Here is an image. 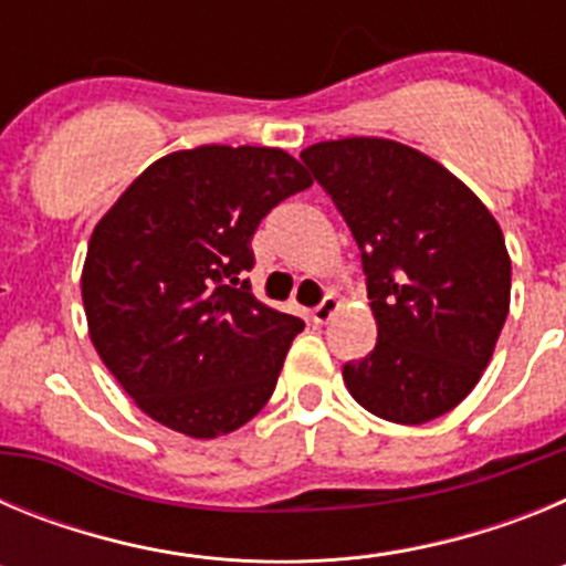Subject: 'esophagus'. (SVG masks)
Segmentation results:
<instances>
[{
    "label": "esophagus",
    "instance_id": "1",
    "mask_svg": "<svg viewBox=\"0 0 566 566\" xmlns=\"http://www.w3.org/2000/svg\"><path fill=\"white\" fill-rule=\"evenodd\" d=\"M334 308H337V297H334V294H326V297L319 300L317 306L312 308V319L317 323V326H323V323H328V319H332Z\"/></svg>",
    "mask_w": 566,
    "mask_h": 566
}]
</instances>
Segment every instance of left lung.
<instances>
[{
	"instance_id": "1",
	"label": "left lung",
	"mask_w": 566,
	"mask_h": 566,
	"mask_svg": "<svg viewBox=\"0 0 566 566\" xmlns=\"http://www.w3.org/2000/svg\"><path fill=\"white\" fill-rule=\"evenodd\" d=\"M359 247L377 345L343 365L374 417L422 424L479 382L510 308V258L493 214L457 175L388 138L300 153Z\"/></svg>"
}]
</instances>
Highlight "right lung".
Segmentation results:
<instances>
[{"instance_id": "obj_1", "label": "right lung", "mask_w": 566, "mask_h": 566, "mask_svg": "<svg viewBox=\"0 0 566 566\" xmlns=\"http://www.w3.org/2000/svg\"><path fill=\"white\" fill-rule=\"evenodd\" d=\"M308 187L283 149L209 144L144 169L93 229L90 339L155 422L214 439L269 402L303 319L252 294V238Z\"/></svg>"}]
</instances>
